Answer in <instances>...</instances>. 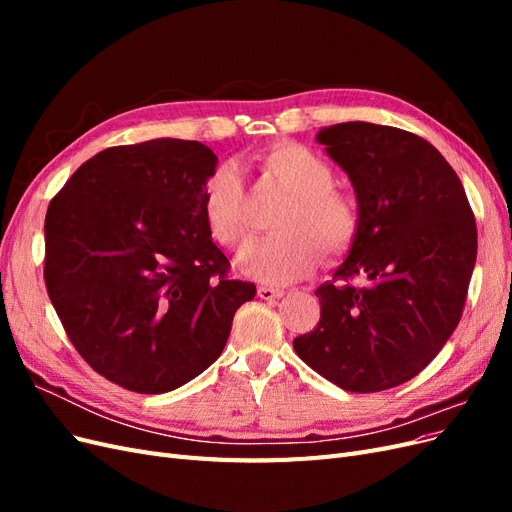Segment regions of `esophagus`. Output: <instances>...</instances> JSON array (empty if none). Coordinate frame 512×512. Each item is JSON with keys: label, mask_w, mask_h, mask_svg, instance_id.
Wrapping results in <instances>:
<instances>
[{"label": "esophagus", "mask_w": 512, "mask_h": 512, "mask_svg": "<svg viewBox=\"0 0 512 512\" xmlns=\"http://www.w3.org/2000/svg\"><path fill=\"white\" fill-rule=\"evenodd\" d=\"M258 297L265 299V301H275V299L284 297V290L273 288V286H258Z\"/></svg>", "instance_id": "1"}]
</instances>
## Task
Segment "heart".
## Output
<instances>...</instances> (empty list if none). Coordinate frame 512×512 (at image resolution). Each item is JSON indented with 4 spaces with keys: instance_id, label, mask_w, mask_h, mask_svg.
Listing matches in <instances>:
<instances>
[{
    "instance_id": "obj_1",
    "label": "heart",
    "mask_w": 512,
    "mask_h": 512,
    "mask_svg": "<svg viewBox=\"0 0 512 512\" xmlns=\"http://www.w3.org/2000/svg\"><path fill=\"white\" fill-rule=\"evenodd\" d=\"M260 173L290 198L275 213L273 237L241 258V269L267 284H288L312 271L318 247L324 256L348 250L359 230V207L333 188L335 170L318 153L280 143L258 158ZM203 215L211 237L228 250L250 245L254 228L243 181L232 166L215 168L203 188Z\"/></svg>"
}]
</instances>
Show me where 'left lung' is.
<instances>
[{
  "label": "left lung",
  "mask_w": 512,
  "mask_h": 512,
  "mask_svg": "<svg viewBox=\"0 0 512 512\" xmlns=\"http://www.w3.org/2000/svg\"><path fill=\"white\" fill-rule=\"evenodd\" d=\"M316 141L348 175L359 230L320 322L292 342L320 376L352 393L393 389L423 371L457 329L476 262V224L442 153L412 132L346 121Z\"/></svg>",
  "instance_id": "1"
}]
</instances>
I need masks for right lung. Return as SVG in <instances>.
I'll list each match as a JSON object with an SVG mask.
<instances>
[{
	"instance_id": "1",
	"label": "right lung",
	"mask_w": 512,
	"mask_h": 512,
	"mask_svg": "<svg viewBox=\"0 0 512 512\" xmlns=\"http://www.w3.org/2000/svg\"><path fill=\"white\" fill-rule=\"evenodd\" d=\"M218 156L153 138L96 153L51 200L44 282L74 348L123 389L175 391L218 361L256 286L230 280L203 215Z\"/></svg>"
}]
</instances>
